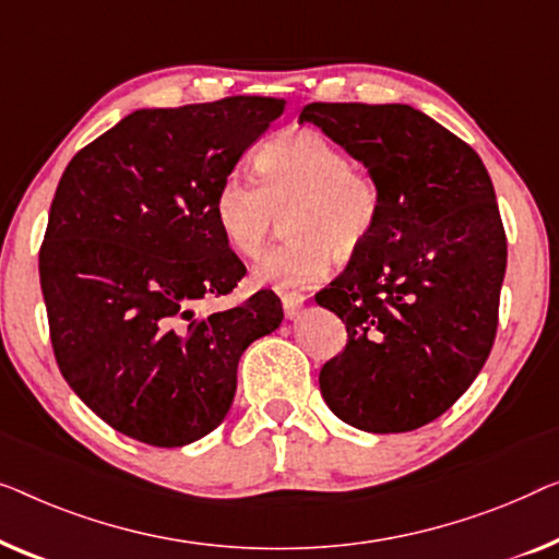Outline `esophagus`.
<instances>
[{
  "mask_svg": "<svg viewBox=\"0 0 559 559\" xmlns=\"http://www.w3.org/2000/svg\"><path fill=\"white\" fill-rule=\"evenodd\" d=\"M281 301H283V313H286L288 319H294L296 313L304 309L306 296L301 290H281Z\"/></svg>",
  "mask_w": 559,
  "mask_h": 559,
  "instance_id": "1",
  "label": "esophagus"
}]
</instances>
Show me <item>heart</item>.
<instances>
[{"instance_id": "1", "label": "heart", "mask_w": 559, "mask_h": 559, "mask_svg": "<svg viewBox=\"0 0 559 559\" xmlns=\"http://www.w3.org/2000/svg\"><path fill=\"white\" fill-rule=\"evenodd\" d=\"M255 169L261 183L242 171L219 182L215 219L227 246L253 258L283 212L288 238L255 261L258 286H306L324 276L334 253L349 258L372 240L382 212L380 187L321 131L298 129L273 139L258 152Z\"/></svg>"}]
</instances>
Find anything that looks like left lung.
<instances>
[{
  "label": "left lung",
  "instance_id": "8db88e82",
  "mask_svg": "<svg viewBox=\"0 0 559 559\" xmlns=\"http://www.w3.org/2000/svg\"><path fill=\"white\" fill-rule=\"evenodd\" d=\"M298 121L365 162L380 225L317 304L347 326L319 372L336 418L367 433L436 420L481 372L499 326L507 233L481 156L403 104H311Z\"/></svg>",
  "mask_w": 559,
  "mask_h": 559
}]
</instances>
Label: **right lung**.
I'll return each instance as SVG.
<instances>
[{"label": "right lung", "mask_w": 559, "mask_h": 559, "mask_svg": "<svg viewBox=\"0 0 559 559\" xmlns=\"http://www.w3.org/2000/svg\"><path fill=\"white\" fill-rule=\"evenodd\" d=\"M283 98L141 108L62 171L40 246L50 342L78 397L119 433L177 448L230 411L240 355L283 319L263 288L202 317L246 276L215 194Z\"/></svg>", "instance_id": "1"}]
</instances>
